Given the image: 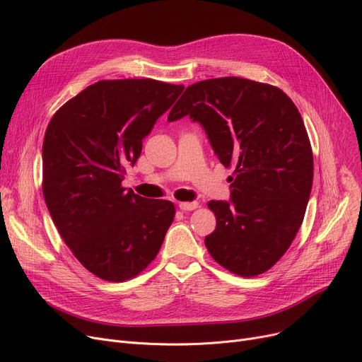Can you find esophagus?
<instances>
[{
	"label": "esophagus",
	"instance_id": "esophagus-1",
	"mask_svg": "<svg viewBox=\"0 0 362 362\" xmlns=\"http://www.w3.org/2000/svg\"><path fill=\"white\" fill-rule=\"evenodd\" d=\"M179 208L182 211H192L195 208H198V202L192 201V202H179Z\"/></svg>",
	"mask_w": 362,
	"mask_h": 362
}]
</instances>
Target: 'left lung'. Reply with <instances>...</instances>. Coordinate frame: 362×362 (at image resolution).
<instances>
[{"mask_svg": "<svg viewBox=\"0 0 362 362\" xmlns=\"http://www.w3.org/2000/svg\"><path fill=\"white\" fill-rule=\"evenodd\" d=\"M202 126L230 176V199L210 201L216 230L205 236L211 257L252 277L288 251L305 216L314 161L305 124L281 89L242 78L194 83L168 114Z\"/></svg>", "mask_w": 362, "mask_h": 362, "instance_id": "1", "label": "left lung"}]
</instances>
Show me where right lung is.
<instances>
[{"mask_svg":"<svg viewBox=\"0 0 362 362\" xmlns=\"http://www.w3.org/2000/svg\"><path fill=\"white\" fill-rule=\"evenodd\" d=\"M183 85L152 79L100 81L57 111L42 145L44 198L73 255L107 281H124L154 259L175 205L122 186L142 141Z\"/></svg>","mask_w":362,"mask_h":362,"instance_id":"add662e5","label":"right lung"}]
</instances>
